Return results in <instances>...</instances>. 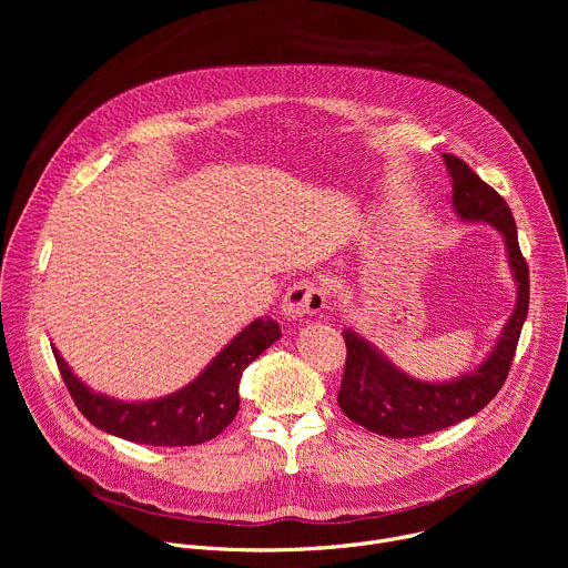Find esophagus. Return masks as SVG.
Instances as JSON below:
<instances>
[{
    "instance_id": "esophagus-1",
    "label": "esophagus",
    "mask_w": 568,
    "mask_h": 568,
    "mask_svg": "<svg viewBox=\"0 0 568 568\" xmlns=\"http://www.w3.org/2000/svg\"><path fill=\"white\" fill-rule=\"evenodd\" d=\"M323 305H326V292H323L316 283L312 281H298L294 283L281 303L285 318L290 321H301L305 316L316 314Z\"/></svg>"
}]
</instances>
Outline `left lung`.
Wrapping results in <instances>:
<instances>
[{"instance_id":"8db88e82","label":"left lung","mask_w":568,"mask_h":568,"mask_svg":"<svg viewBox=\"0 0 568 568\" xmlns=\"http://www.w3.org/2000/svg\"><path fill=\"white\" fill-rule=\"evenodd\" d=\"M452 178V202L460 222L495 226L506 242L508 265L517 283V303L506 326L474 371L443 382H425L397 368L377 346L344 331L346 368L337 402L364 429L388 438H416L440 432L478 414L504 386L528 314V265L521 256L515 217L506 200L485 184L463 159L443 154Z\"/></svg>"}]
</instances>
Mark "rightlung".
<instances>
[{
    "instance_id": "obj_1",
    "label": "right lung",
    "mask_w": 568,
    "mask_h": 568,
    "mask_svg": "<svg viewBox=\"0 0 568 568\" xmlns=\"http://www.w3.org/2000/svg\"><path fill=\"white\" fill-rule=\"evenodd\" d=\"M278 339V323L261 316L240 331L191 384L164 397L136 402L92 390L55 346L51 351L75 407L94 427L139 445L186 447L215 438L235 418L242 371Z\"/></svg>"
}]
</instances>
